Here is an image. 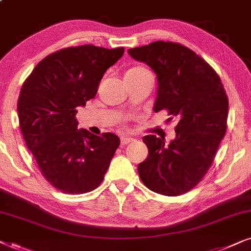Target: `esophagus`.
Listing matches in <instances>:
<instances>
[{
	"instance_id": "1",
	"label": "esophagus",
	"mask_w": 251,
	"mask_h": 251,
	"mask_svg": "<svg viewBox=\"0 0 251 251\" xmlns=\"http://www.w3.org/2000/svg\"><path fill=\"white\" fill-rule=\"evenodd\" d=\"M133 138H130V137H121V145L125 146V145H128V144L132 143L133 142Z\"/></svg>"
}]
</instances>
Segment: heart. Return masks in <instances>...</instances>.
<instances>
[{
    "label": "heart",
    "instance_id": "1",
    "mask_svg": "<svg viewBox=\"0 0 251 251\" xmlns=\"http://www.w3.org/2000/svg\"><path fill=\"white\" fill-rule=\"evenodd\" d=\"M143 71H146L145 68L143 67H133L131 70H129L126 72V74H133V73H139V72H143Z\"/></svg>",
    "mask_w": 251,
    "mask_h": 251
}]
</instances>
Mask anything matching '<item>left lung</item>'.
Returning a JSON list of instances; mask_svg holds the SVG:
<instances>
[{
	"instance_id": "8db88e82",
	"label": "left lung",
	"mask_w": 251,
	"mask_h": 251,
	"mask_svg": "<svg viewBox=\"0 0 251 251\" xmlns=\"http://www.w3.org/2000/svg\"><path fill=\"white\" fill-rule=\"evenodd\" d=\"M130 57L156 74L153 111L167 109L178 121L175 139L166 145L154 135L143 137L149 149L138 164L144 185L155 193L177 197L200 183L224 138L228 99L221 77L194 51L179 43L156 41L129 49Z\"/></svg>"
}]
</instances>
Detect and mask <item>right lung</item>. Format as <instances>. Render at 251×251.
<instances>
[{"label": "right lung", "mask_w": 251, "mask_h": 251, "mask_svg": "<svg viewBox=\"0 0 251 251\" xmlns=\"http://www.w3.org/2000/svg\"><path fill=\"white\" fill-rule=\"evenodd\" d=\"M125 53L91 44L72 47L41 60L18 98L22 133L43 177L68 194H83L104 179L120 138L77 129L78 107L95 98L105 72Z\"/></svg>", "instance_id": "right-lung-1"}]
</instances>
